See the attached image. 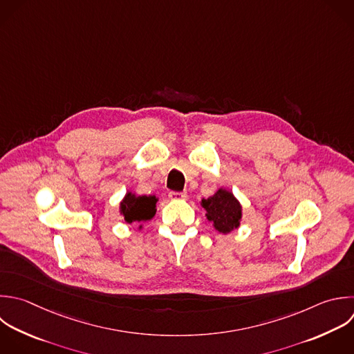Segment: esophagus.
I'll list each match as a JSON object with an SVG mask.
<instances>
[{"label": "esophagus", "mask_w": 354, "mask_h": 354, "mask_svg": "<svg viewBox=\"0 0 354 354\" xmlns=\"http://www.w3.org/2000/svg\"><path fill=\"white\" fill-rule=\"evenodd\" d=\"M187 192H174V191H171V192H169V198L171 199V201H180V199H187Z\"/></svg>", "instance_id": "obj_1"}]
</instances>
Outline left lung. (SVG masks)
Segmentation results:
<instances>
[{"label":"left lung","mask_w":354,"mask_h":354,"mask_svg":"<svg viewBox=\"0 0 354 354\" xmlns=\"http://www.w3.org/2000/svg\"><path fill=\"white\" fill-rule=\"evenodd\" d=\"M201 206L206 210L207 220L221 234H228L241 224L242 206L231 191L220 188L207 199L203 198Z\"/></svg>","instance_id":"8db88e82"}]
</instances>
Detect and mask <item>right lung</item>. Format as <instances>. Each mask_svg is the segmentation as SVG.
Segmentation results:
<instances>
[{
    "mask_svg": "<svg viewBox=\"0 0 354 354\" xmlns=\"http://www.w3.org/2000/svg\"><path fill=\"white\" fill-rule=\"evenodd\" d=\"M156 196L152 195H141L137 196L133 192H127L123 201L120 202V214H123L124 221L131 223H142L151 220L156 213ZM141 228V225H140Z\"/></svg>",
    "mask_w": 354,
    "mask_h": 354,
    "instance_id": "1",
    "label": "right lung"
}]
</instances>
